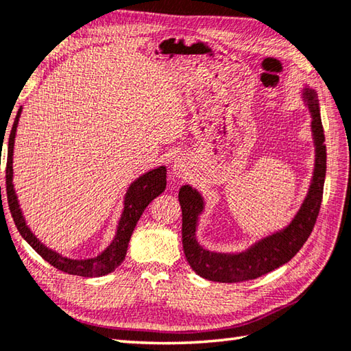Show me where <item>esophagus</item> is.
<instances>
[{"label": "esophagus", "instance_id": "esophagus-1", "mask_svg": "<svg viewBox=\"0 0 351 351\" xmlns=\"http://www.w3.org/2000/svg\"><path fill=\"white\" fill-rule=\"evenodd\" d=\"M187 171H189L187 161L182 160V158H176L173 162V173L178 178H184V176H187Z\"/></svg>", "mask_w": 351, "mask_h": 351}]
</instances>
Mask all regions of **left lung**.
I'll use <instances>...</instances> for the list:
<instances>
[{
  "label": "left lung",
  "instance_id": "8db88e82",
  "mask_svg": "<svg viewBox=\"0 0 351 351\" xmlns=\"http://www.w3.org/2000/svg\"><path fill=\"white\" fill-rule=\"evenodd\" d=\"M303 100L312 117L315 144V169L311 187L297 215L283 230L257 240L242 252H213L202 248L196 240L197 221L204 211V197L190 185L180 189L182 210V248L185 258L197 276L219 283H237L254 280L289 262L311 236L317 222L326 180V138L322 129L319 103L312 88L303 89Z\"/></svg>",
  "mask_w": 351,
  "mask_h": 351
}]
</instances>
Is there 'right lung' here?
I'll use <instances>...</instances> for the list:
<instances>
[{
    "label": "right lung",
    "mask_w": 351,
    "mask_h": 351,
    "mask_svg": "<svg viewBox=\"0 0 351 351\" xmlns=\"http://www.w3.org/2000/svg\"><path fill=\"white\" fill-rule=\"evenodd\" d=\"M21 112H23V106H19L15 121L9 135V144H7V166H5V191H7V202H9V208L12 213L13 222H15L19 234L25 239L32 248L36 251L40 257L47 260L51 266L56 267L59 271H64L70 276H80V277H101L106 274L112 272L117 266H119L126 257L128 245L130 236H132L134 228L136 222L140 221L143 211L146 210L147 205L154 201L156 196H160L164 190H166V167L160 166L146 171V173L136 178V180L129 185V189L125 195V201H123V213L117 225V232L114 240L109 243L105 251H101L97 257L93 258H84V260H74L60 256L56 251L40 242V240L33 234L29 225L25 223V219L23 216V211L19 208L18 197L13 189V146H15V136H16V128ZM1 195V187H0Z\"/></svg>",
    "instance_id": "1"
}]
</instances>
